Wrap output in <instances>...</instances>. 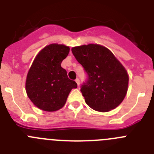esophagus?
Returning <instances> with one entry per match:
<instances>
[{
  "label": "esophagus",
  "instance_id": "34e87169",
  "mask_svg": "<svg viewBox=\"0 0 154 154\" xmlns=\"http://www.w3.org/2000/svg\"><path fill=\"white\" fill-rule=\"evenodd\" d=\"M75 82H76V83H77V85H78V86H79V84H80L79 79H76Z\"/></svg>",
  "mask_w": 154,
  "mask_h": 154
}]
</instances>
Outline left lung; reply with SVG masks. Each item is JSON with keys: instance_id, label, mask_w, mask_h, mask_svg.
Segmentation results:
<instances>
[{"instance_id": "8db88e82", "label": "left lung", "mask_w": 154, "mask_h": 154, "mask_svg": "<svg viewBox=\"0 0 154 154\" xmlns=\"http://www.w3.org/2000/svg\"><path fill=\"white\" fill-rule=\"evenodd\" d=\"M72 51L87 74L80 89L86 104L99 112L116 108L126 96L129 82L122 64L108 48L99 45L74 47Z\"/></svg>"}]
</instances>
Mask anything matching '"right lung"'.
<instances>
[{
  "instance_id": "add662e5",
  "label": "right lung",
  "mask_w": 154,
  "mask_h": 154,
  "mask_svg": "<svg viewBox=\"0 0 154 154\" xmlns=\"http://www.w3.org/2000/svg\"><path fill=\"white\" fill-rule=\"evenodd\" d=\"M69 48L51 44L38 54L31 65L26 79V92L38 108L53 112L66 103L69 92L77 83L68 78L67 72L61 66L68 56Z\"/></svg>"
}]
</instances>
